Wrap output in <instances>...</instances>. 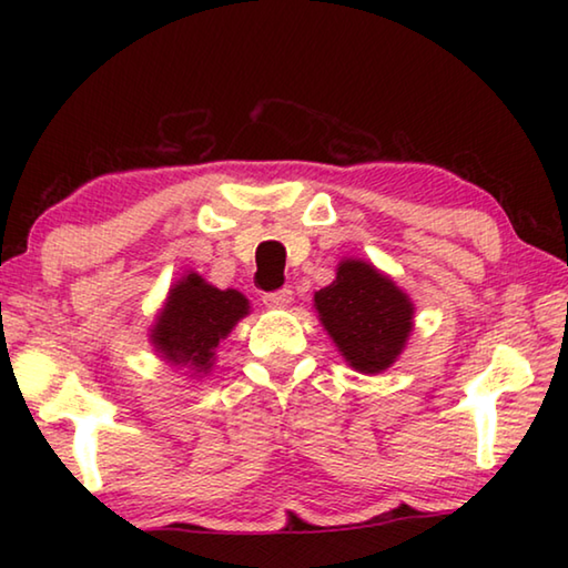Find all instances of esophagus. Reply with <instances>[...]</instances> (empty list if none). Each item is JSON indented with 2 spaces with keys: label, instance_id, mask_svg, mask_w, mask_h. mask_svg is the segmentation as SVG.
<instances>
[{
  "label": "esophagus",
  "instance_id": "obj_1",
  "mask_svg": "<svg viewBox=\"0 0 568 568\" xmlns=\"http://www.w3.org/2000/svg\"><path fill=\"white\" fill-rule=\"evenodd\" d=\"M263 303L267 307H285L293 303V291L291 287H281V291H273V293H265L263 295Z\"/></svg>",
  "mask_w": 568,
  "mask_h": 568
}]
</instances>
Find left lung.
<instances>
[{
	"mask_svg": "<svg viewBox=\"0 0 568 568\" xmlns=\"http://www.w3.org/2000/svg\"><path fill=\"white\" fill-rule=\"evenodd\" d=\"M315 311L345 363L361 373L390 368L413 331V303L371 263L343 261L331 285L315 293Z\"/></svg>",
	"mask_w": 568,
	"mask_h": 568,
	"instance_id": "left-lung-1",
	"label": "left lung"
}]
</instances>
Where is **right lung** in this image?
<instances>
[{"mask_svg": "<svg viewBox=\"0 0 568 568\" xmlns=\"http://www.w3.org/2000/svg\"><path fill=\"white\" fill-rule=\"evenodd\" d=\"M247 313L250 303L243 293L233 287L220 291L197 273H187L170 287L168 303L152 325L150 341L168 363L207 373L213 368L220 341Z\"/></svg>", "mask_w": 568, "mask_h": 568, "instance_id": "right-lung-1", "label": "right lung"}]
</instances>
